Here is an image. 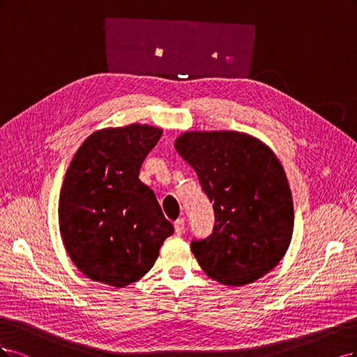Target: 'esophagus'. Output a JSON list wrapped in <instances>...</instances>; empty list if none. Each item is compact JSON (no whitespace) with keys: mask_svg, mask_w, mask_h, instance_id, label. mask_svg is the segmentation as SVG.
I'll return each instance as SVG.
<instances>
[{"mask_svg":"<svg viewBox=\"0 0 357 357\" xmlns=\"http://www.w3.org/2000/svg\"><path fill=\"white\" fill-rule=\"evenodd\" d=\"M175 233L178 234V236H181L182 233H183V227H185V221L183 220H178V221H175Z\"/></svg>","mask_w":357,"mask_h":357,"instance_id":"esophagus-1","label":"esophagus"}]
</instances>
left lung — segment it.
Returning a JSON list of instances; mask_svg holds the SVG:
<instances>
[{
	"label": "left lung",
	"mask_w": 357,
	"mask_h": 357,
	"mask_svg": "<svg viewBox=\"0 0 357 357\" xmlns=\"http://www.w3.org/2000/svg\"><path fill=\"white\" fill-rule=\"evenodd\" d=\"M176 153L213 203V233L191 250L211 279L245 286L270 273L289 248L294 202L283 166L262 141L240 132H185Z\"/></svg>",
	"instance_id": "8db88e82"
}]
</instances>
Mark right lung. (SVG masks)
Here are the masks:
<instances>
[{
    "mask_svg": "<svg viewBox=\"0 0 357 357\" xmlns=\"http://www.w3.org/2000/svg\"><path fill=\"white\" fill-rule=\"evenodd\" d=\"M163 130L148 124L96 130L77 149L59 197V229L89 279L124 287L151 270L174 234L153 190L139 179Z\"/></svg>",
    "mask_w": 357,
    "mask_h": 357,
    "instance_id": "obj_1",
    "label": "right lung"
}]
</instances>
